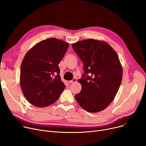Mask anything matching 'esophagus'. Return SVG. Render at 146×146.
I'll return each mask as SVG.
<instances>
[{
  "instance_id": "obj_1",
  "label": "esophagus",
  "mask_w": 146,
  "mask_h": 146,
  "mask_svg": "<svg viewBox=\"0 0 146 146\" xmlns=\"http://www.w3.org/2000/svg\"><path fill=\"white\" fill-rule=\"evenodd\" d=\"M76 81H77V79H76V78H73L72 80L69 81V83H74L76 82Z\"/></svg>"
}]
</instances>
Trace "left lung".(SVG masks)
I'll return each instance as SVG.
<instances>
[{
    "label": "left lung",
    "instance_id": "left-lung-1",
    "mask_svg": "<svg viewBox=\"0 0 146 146\" xmlns=\"http://www.w3.org/2000/svg\"><path fill=\"white\" fill-rule=\"evenodd\" d=\"M72 47L83 62L84 72L76 99L87 111H101L112 102L121 83L119 56L108 43L93 38L73 43Z\"/></svg>",
    "mask_w": 146,
    "mask_h": 146
}]
</instances>
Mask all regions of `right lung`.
I'll use <instances>...</instances> for the list:
<instances>
[{
	"instance_id": "add662e5",
	"label": "right lung",
	"mask_w": 146,
	"mask_h": 146,
	"mask_svg": "<svg viewBox=\"0 0 146 146\" xmlns=\"http://www.w3.org/2000/svg\"><path fill=\"white\" fill-rule=\"evenodd\" d=\"M69 43L56 38L37 43L25 56L21 66L20 84L26 99L38 108L55 103L65 88L59 64Z\"/></svg>"
}]
</instances>
